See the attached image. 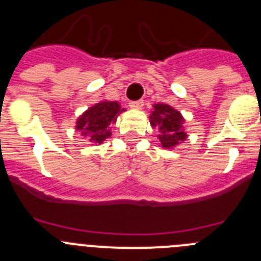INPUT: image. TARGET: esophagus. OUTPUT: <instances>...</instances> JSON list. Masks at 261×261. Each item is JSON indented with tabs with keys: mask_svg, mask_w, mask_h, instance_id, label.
I'll use <instances>...</instances> for the list:
<instances>
[{
	"mask_svg": "<svg viewBox=\"0 0 261 261\" xmlns=\"http://www.w3.org/2000/svg\"><path fill=\"white\" fill-rule=\"evenodd\" d=\"M129 107H130V109H135V110H140V109H142L143 107V101H133V102H130V103H129Z\"/></svg>",
	"mask_w": 261,
	"mask_h": 261,
	"instance_id": "esophagus-1",
	"label": "esophagus"
}]
</instances>
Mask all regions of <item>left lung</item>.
Segmentation results:
<instances>
[{"label": "left lung", "instance_id": "8db88e82", "mask_svg": "<svg viewBox=\"0 0 261 261\" xmlns=\"http://www.w3.org/2000/svg\"><path fill=\"white\" fill-rule=\"evenodd\" d=\"M184 121L180 111L166 103L154 105L150 114V124L152 128L159 129L158 138L164 149H172L185 141L188 135L184 130Z\"/></svg>", "mask_w": 261, "mask_h": 261}]
</instances>
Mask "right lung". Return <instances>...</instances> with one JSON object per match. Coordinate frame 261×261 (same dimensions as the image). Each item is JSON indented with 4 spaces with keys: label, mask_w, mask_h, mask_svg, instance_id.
<instances>
[{
    "label": "right lung",
    "mask_w": 261,
    "mask_h": 261,
    "mask_svg": "<svg viewBox=\"0 0 261 261\" xmlns=\"http://www.w3.org/2000/svg\"><path fill=\"white\" fill-rule=\"evenodd\" d=\"M124 111L125 109H121L118 102L101 101L81 115L76 121V129L80 130L81 136L89 142L101 145L111 136V123H115L119 115Z\"/></svg>",
    "instance_id": "1"
}]
</instances>
